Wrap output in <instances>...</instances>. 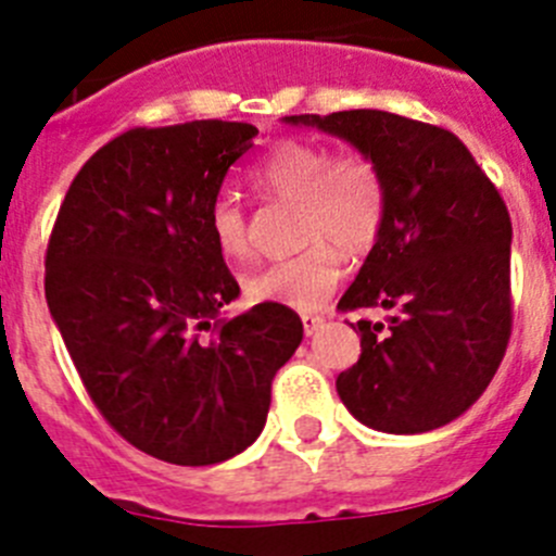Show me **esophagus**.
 Here are the masks:
<instances>
[{
	"label": "esophagus",
	"instance_id": "1",
	"mask_svg": "<svg viewBox=\"0 0 556 556\" xmlns=\"http://www.w3.org/2000/svg\"><path fill=\"white\" fill-rule=\"evenodd\" d=\"M301 323H303V331H306V337H314V333L323 328L326 317H320V314H303Z\"/></svg>",
	"mask_w": 556,
	"mask_h": 556
}]
</instances>
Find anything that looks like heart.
Segmentation results:
<instances>
[{
	"label": "heart",
	"instance_id": "obj_1",
	"mask_svg": "<svg viewBox=\"0 0 556 556\" xmlns=\"http://www.w3.org/2000/svg\"><path fill=\"white\" fill-rule=\"evenodd\" d=\"M253 186L264 198L298 205V255L258 267L244 278L253 303L317 308L342 278V255L365 258L387 223V186L365 155H333L308 141H281L253 169ZM208 233L217 250L242 262L250 253V225L233 198H217L208 208Z\"/></svg>",
	"mask_w": 556,
	"mask_h": 556
}]
</instances>
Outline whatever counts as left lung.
Returning a JSON list of instances; mask_svg holds the SVG:
<instances>
[{"label": "left lung", "instance_id": "obj_1", "mask_svg": "<svg viewBox=\"0 0 556 556\" xmlns=\"http://www.w3.org/2000/svg\"><path fill=\"white\" fill-rule=\"evenodd\" d=\"M348 141L378 166L387 223L339 308H387L358 320L362 356L337 392L358 424L424 434L479 401L513 328V223L468 147L443 127L397 113L339 111L283 116Z\"/></svg>", "mask_w": 556, "mask_h": 556}]
</instances>
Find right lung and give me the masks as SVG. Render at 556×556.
<instances>
[{
	"label": "right lung",
	"mask_w": 556,
	"mask_h": 556,
	"mask_svg": "<svg viewBox=\"0 0 556 556\" xmlns=\"http://www.w3.org/2000/svg\"><path fill=\"white\" fill-rule=\"evenodd\" d=\"M255 132L219 119L122 132L77 172L49 236V314L88 395L127 443L172 465L253 445L303 339L278 303L219 312L239 283L208 208Z\"/></svg>",
	"instance_id": "1"
}]
</instances>
